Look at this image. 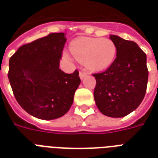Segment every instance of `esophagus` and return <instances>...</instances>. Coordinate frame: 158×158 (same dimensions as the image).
<instances>
[{
	"mask_svg": "<svg viewBox=\"0 0 158 158\" xmlns=\"http://www.w3.org/2000/svg\"><path fill=\"white\" fill-rule=\"evenodd\" d=\"M87 74V73L84 70H81V71L79 72V77H80V79H84V77H85V75Z\"/></svg>",
	"mask_w": 158,
	"mask_h": 158,
	"instance_id": "34e87169",
	"label": "esophagus"
}]
</instances>
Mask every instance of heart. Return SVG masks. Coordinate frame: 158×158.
I'll list each match as a JSON object with an SVG mask.
<instances>
[{
	"instance_id": "1",
	"label": "heart",
	"mask_w": 158,
	"mask_h": 158,
	"mask_svg": "<svg viewBox=\"0 0 158 158\" xmlns=\"http://www.w3.org/2000/svg\"><path fill=\"white\" fill-rule=\"evenodd\" d=\"M72 54L78 60L84 62L91 70H100L110 65L116 53L112 41L107 38H81L70 45Z\"/></svg>"
}]
</instances>
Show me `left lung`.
<instances>
[{"instance_id": "left-lung-1", "label": "left lung", "mask_w": 158, "mask_h": 158, "mask_svg": "<svg viewBox=\"0 0 158 158\" xmlns=\"http://www.w3.org/2000/svg\"><path fill=\"white\" fill-rule=\"evenodd\" d=\"M110 39L116 57L104 71L93 74L96 79L94 100L99 110L110 117H124L142 102L148 79L147 56L133 41L115 35Z\"/></svg>"}]
</instances>
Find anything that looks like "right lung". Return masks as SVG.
Returning a JSON list of instances; mask_svg holds the SVG:
<instances>
[{
    "label": "right lung",
    "mask_w": 158,
    "mask_h": 158,
    "mask_svg": "<svg viewBox=\"0 0 158 158\" xmlns=\"http://www.w3.org/2000/svg\"><path fill=\"white\" fill-rule=\"evenodd\" d=\"M66 39L52 33L21 46L10 58L8 78L16 101L26 112L42 120L64 115L80 84L79 71L59 68Z\"/></svg>",
    "instance_id": "1"
}]
</instances>
